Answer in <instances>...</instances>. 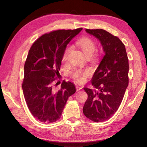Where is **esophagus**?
<instances>
[{"label":"esophagus","mask_w":147,"mask_h":147,"mask_svg":"<svg viewBox=\"0 0 147 147\" xmlns=\"http://www.w3.org/2000/svg\"><path fill=\"white\" fill-rule=\"evenodd\" d=\"M82 88L81 86H76V90H77V91H80V90H82Z\"/></svg>","instance_id":"obj_1"}]
</instances>
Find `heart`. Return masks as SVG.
Listing matches in <instances>:
<instances>
[{
  "instance_id": "heart-1",
  "label": "heart",
  "mask_w": 147,
  "mask_h": 147,
  "mask_svg": "<svg viewBox=\"0 0 147 147\" xmlns=\"http://www.w3.org/2000/svg\"><path fill=\"white\" fill-rule=\"evenodd\" d=\"M77 44L87 56H91L94 53L96 49L95 42L92 38L88 37H84L80 38L77 42ZM70 49L71 47L69 45L67 46L65 48L63 54V57H62L64 61H65L67 59V57L70 51ZM71 75H72V77L75 80H76L78 82L82 83L86 81V78L90 75V71L87 69L82 70L77 69H75L71 73Z\"/></svg>"
}]
</instances>
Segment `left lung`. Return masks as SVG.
<instances>
[{"instance_id":"8db88e82","label":"left lung","mask_w":147,"mask_h":147,"mask_svg":"<svg viewBox=\"0 0 147 147\" xmlns=\"http://www.w3.org/2000/svg\"><path fill=\"white\" fill-rule=\"evenodd\" d=\"M86 31L99 40L105 53L92 78L96 90L84 88L88 99L83 113L98 123L110 119L121 103L129 83L128 57L125 46L117 36L101 29Z\"/></svg>"}]
</instances>
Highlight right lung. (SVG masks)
Here are the masks:
<instances>
[{
  "label": "right lung",
  "mask_w": 147,
  "mask_h": 147,
  "mask_svg": "<svg viewBox=\"0 0 147 147\" xmlns=\"http://www.w3.org/2000/svg\"><path fill=\"white\" fill-rule=\"evenodd\" d=\"M82 28L57 30L40 37L31 46L24 64L23 94L33 117L42 123L59 119L69 97L76 91L74 84L63 80L55 90L53 82L59 77L63 52Z\"/></svg>",
  "instance_id": "obj_1"
}]
</instances>
